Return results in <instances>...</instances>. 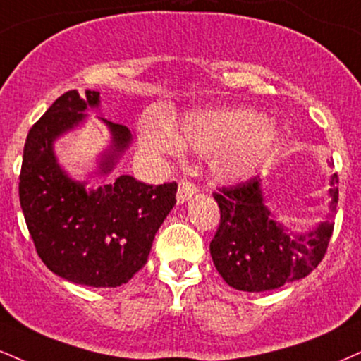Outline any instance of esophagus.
<instances>
[{"label":"esophagus","instance_id":"34e87169","mask_svg":"<svg viewBox=\"0 0 361 361\" xmlns=\"http://www.w3.org/2000/svg\"><path fill=\"white\" fill-rule=\"evenodd\" d=\"M197 192H198V186L185 178V180L180 181V186H178V193H176L178 203H185L186 200L192 198Z\"/></svg>","mask_w":361,"mask_h":361}]
</instances>
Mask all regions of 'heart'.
Segmentation results:
<instances>
[{"label":"heart","mask_w":361,"mask_h":361,"mask_svg":"<svg viewBox=\"0 0 361 361\" xmlns=\"http://www.w3.org/2000/svg\"><path fill=\"white\" fill-rule=\"evenodd\" d=\"M142 141L151 149L175 154L190 147L212 156V168L220 180H240L252 175L277 141L274 124L252 111H215L188 114L171 133L149 128Z\"/></svg>","instance_id":"obj_1"}]
</instances>
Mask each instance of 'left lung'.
I'll return each instance as SVG.
<instances>
[{
	"label": "left lung",
	"instance_id": "left-lung-1",
	"mask_svg": "<svg viewBox=\"0 0 361 361\" xmlns=\"http://www.w3.org/2000/svg\"><path fill=\"white\" fill-rule=\"evenodd\" d=\"M338 175L331 176V207L338 205ZM220 224L210 242L219 274L233 289L262 293L306 277L318 267L333 235L331 219L305 235H293L264 205L260 178L222 186L214 193Z\"/></svg>",
	"mask_w": 361,
	"mask_h": 361
}]
</instances>
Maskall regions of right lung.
I'll list each match as a JSON object with an SVG mask.
<instances>
[{"instance_id": "add662e5", "label": "right lung", "mask_w": 361, "mask_h": 361, "mask_svg": "<svg viewBox=\"0 0 361 361\" xmlns=\"http://www.w3.org/2000/svg\"><path fill=\"white\" fill-rule=\"evenodd\" d=\"M97 90L60 95L30 129L20 171V203L38 257L56 276L90 288L126 284L147 262L153 238L176 203V181L146 185L121 175L97 190H85L60 169L54 141L97 106ZM112 145L101 159V173L131 141L123 124L102 119Z\"/></svg>"}]
</instances>
